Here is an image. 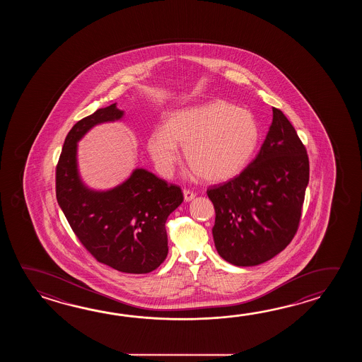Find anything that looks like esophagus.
Segmentation results:
<instances>
[{
  "label": "esophagus",
  "mask_w": 362,
  "mask_h": 362,
  "mask_svg": "<svg viewBox=\"0 0 362 362\" xmlns=\"http://www.w3.org/2000/svg\"><path fill=\"white\" fill-rule=\"evenodd\" d=\"M195 198V192H190V190H184V199L186 202H190V200L194 199Z\"/></svg>",
  "instance_id": "1"
}]
</instances>
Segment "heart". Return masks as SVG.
<instances>
[{"mask_svg": "<svg viewBox=\"0 0 362 362\" xmlns=\"http://www.w3.org/2000/svg\"><path fill=\"white\" fill-rule=\"evenodd\" d=\"M259 139L260 129L251 112L226 100H212L170 112L163 129L150 133L147 150L164 177L173 173L180 146L187 164L204 181L225 182L246 168Z\"/></svg>", "mask_w": 362, "mask_h": 362, "instance_id": "heart-1", "label": "heart"}]
</instances>
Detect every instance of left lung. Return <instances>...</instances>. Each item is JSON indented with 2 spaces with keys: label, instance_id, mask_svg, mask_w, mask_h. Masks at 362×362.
I'll use <instances>...</instances> for the list:
<instances>
[{
  "label": "left lung",
  "instance_id": "obj_1",
  "mask_svg": "<svg viewBox=\"0 0 362 362\" xmlns=\"http://www.w3.org/2000/svg\"><path fill=\"white\" fill-rule=\"evenodd\" d=\"M309 182V160L293 124L273 107L257 156L239 176L208 189L216 250L237 267L268 262L293 240Z\"/></svg>",
  "mask_w": 362,
  "mask_h": 362
}]
</instances>
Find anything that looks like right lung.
Listing matches in <instances>:
<instances>
[{
    "mask_svg": "<svg viewBox=\"0 0 362 362\" xmlns=\"http://www.w3.org/2000/svg\"><path fill=\"white\" fill-rule=\"evenodd\" d=\"M123 115L112 103L72 127L57 164L55 192L69 226L97 262L123 273L145 274L167 257L165 221L184 200L181 189L137 168L123 184L97 192L85 186L77 170V142L93 127Z\"/></svg>",
    "mask_w": 362,
    "mask_h": 362,
    "instance_id": "1",
    "label": "right lung"
}]
</instances>
